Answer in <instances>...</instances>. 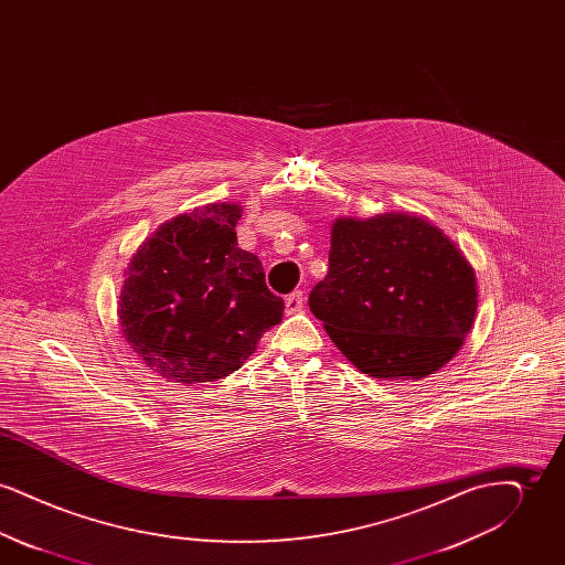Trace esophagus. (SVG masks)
Wrapping results in <instances>:
<instances>
[{
	"label": "esophagus",
	"instance_id": "obj_1",
	"mask_svg": "<svg viewBox=\"0 0 565 565\" xmlns=\"http://www.w3.org/2000/svg\"><path fill=\"white\" fill-rule=\"evenodd\" d=\"M302 305H305V295H302L300 290H296L292 295L286 296V313H288V316L298 313V311L302 309Z\"/></svg>",
	"mask_w": 565,
	"mask_h": 565
}]
</instances>
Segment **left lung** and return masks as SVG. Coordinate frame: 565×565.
Here are the masks:
<instances>
[{
	"instance_id": "8db88e82",
	"label": "left lung",
	"mask_w": 565,
	"mask_h": 565,
	"mask_svg": "<svg viewBox=\"0 0 565 565\" xmlns=\"http://www.w3.org/2000/svg\"><path fill=\"white\" fill-rule=\"evenodd\" d=\"M477 275L438 226L422 215L339 217L328 275L309 309L364 375L424 379L443 369L477 316Z\"/></svg>"
}]
</instances>
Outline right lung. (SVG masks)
Returning a JSON list of instances; mask_svg holds the SVG:
<instances>
[{
  "label": "right lung",
  "instance_id": "add662e5",
  "mask_svg": "<svg viewBox=\"0 0 565 565\" xmlns=\"http://www.w3.org/2000/svg\"><path fill=\"white\" fill-rule=\"evenodd\" d=\"M242 205L210 203L175 215L139 245L118 296L122 337L173 383H207L242 369L281 322L284 300L258 256L239 247Z\"/></svg>",
  "mask_w": 565,
  "mask_h": 565
}]
</instances>
